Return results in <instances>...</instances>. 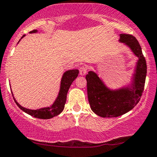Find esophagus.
<instances>
[{"label": "esophagus", "instance_id": "esophagus-1", "mask_svg": "<svg viewBox=\"0 0 157 157\" xmlns=\"http://www.w3.org/2000/svg\"><path fill=\"white\" fill-rule=\"evenodd\" d=\"M87 73V68L85 67H81L80 68V75L81 76H84Z\"/></svg>", "mask_w": 157, "mask_h": 157}]
</instances>
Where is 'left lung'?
Returning a JSON list of instances; mask_svg holds the SVG:
<instances>
[{"mask_svg": "<svg viewBox=\"0 0 157 157\" xmlns=\"http://www.w3.org/2000/svg\"><path fill=\"white\" fill-rule=\"evenodd\" d=\"M119 42L128 47L138 58L130 82L112 89L96 72L90 71L85 77L90 109L101 117H116L130 112L139 102L144 92L147 67L141 47L131 35L120 34Z\"/></svg>", "mask_w": 157, "mask_h": 157, "instance_id": "8db88e82", "label": "left lung"}]
</instances>
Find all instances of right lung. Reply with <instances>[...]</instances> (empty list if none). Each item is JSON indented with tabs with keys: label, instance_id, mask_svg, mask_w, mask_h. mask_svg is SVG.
Segmentation results:
<instances>
[{
	"label": "right lung",
	"instance_id": "1",
	"mask_svg": "<svg viewBox=\"0 0 157 157\" xmlns=\"http://www.w3.org/2000/svg\"><path fill=\"white\" fill-rule=\"evenodd\" d=\"M37 29L33 30L29 32V33H37ZM25 36L23 35L21 37V39H22ZM21 39L19 40V41L21 40ZM79 74V70L78 69H71V70H67L66 72H64V74L62 75L61 80V84H60V89H59L58 96H57L56 98L54 101V102L53 103L52 105H51L50 106L47 107H43V108L37 109H29L25 108V107L21 106L20 104L18 103L16 99L13 97V93L12 96L13 98V100L18 106L19 107V109L25 112L27 114H28L31 116L34 117L35 118L38 119H43V120H48V119H51L54 117L55 116H57L59 114H61L62 112V111L64 109V105L66 104L67 101V95L68 93V90L69 88H70V85H72L73 81L77 78V77L78 76Z\"/></svg>",
	"mask_w": 157,
	"mask_h": 157
}]
</instances>
